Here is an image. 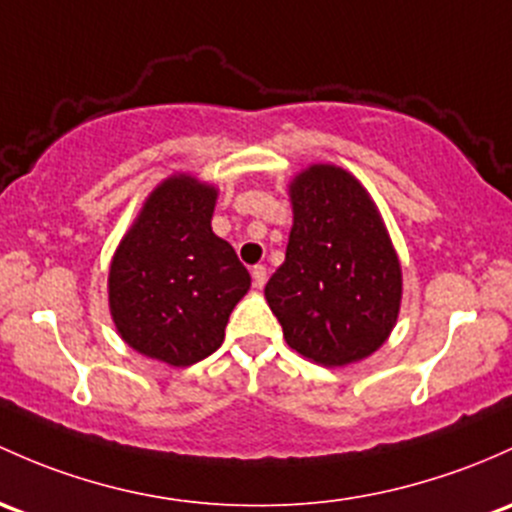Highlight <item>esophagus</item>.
I'll use <instances>...</instances> for the list:
<instances>
[{
	"mask_svg": "<svg viewBox=\"0 0 512 512\" xmlns=\"http://www.w3.org/2000/svg\"><path fill=\"white\" fill-rule=\"evenodd\" d=\"M250 274H252V284H255L257 289H262L267 284V270L262 265H255L250 270Z\"/></svg>",
	"mask_w": 512,
	"mask_h": 512,
	"instance_id": "1",
	"label": "esophagus"
}]
</instances>
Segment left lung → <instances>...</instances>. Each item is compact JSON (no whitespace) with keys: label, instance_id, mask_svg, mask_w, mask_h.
Segmentation results:
<instances>
[{"label":"left lung","instance_id":"1","mask_svg":"<svg viewBox=\"0 0 512 512\" xmlns=\"http://www.w3.org/2000/svg\"><path fill=\"white\" fill-rule=\"evenodd\" d=\"M294 225L284 265L265 287L294 351L348 365L378 351L397 321L402 272L378 208L338 166L316 164L292 184Z\"/></svg>","mask_w":512,"mask_h":512}]
</instances>
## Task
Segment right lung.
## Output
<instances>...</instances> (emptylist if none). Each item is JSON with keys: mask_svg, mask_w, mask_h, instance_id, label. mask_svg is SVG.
Here are the masks:
<instances>
[{"mask_svg": "<svg viewBox=\"0 0 512 512\" xmlns=\"http://www.w3.org/2000/svg\"><path fill=\"white\" fill-rule=\"evenodd\" d=\"M215 188L164 181L144 203L110 267V311L134 351L193 365L220 348L250 289L233 247L213 233Z\"/></svg>", "mask_w": 512, "mask_h": 512, "instance_id": "obj_1", "label": "right lung"}]
</instances>
